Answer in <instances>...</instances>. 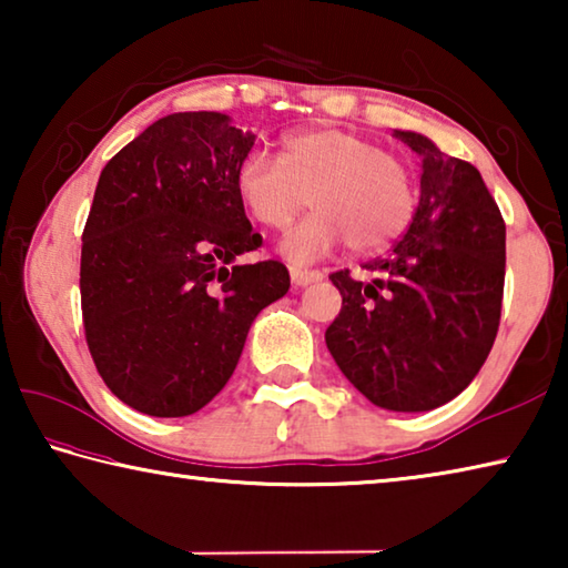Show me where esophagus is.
<instances>
[{
	"label": "esophagus",
	"mask_w": 568,
	"mask_h": 568,
	"mask_svg": "<svg viewBox=\"0 0 568 568\" xmlns=\"http://www.w3.org/2000/svg\"><path fill=\"white\" fill-rule=\"evenodd\" d=\"M291 277L295 285H307V283L321 281L323 273L321 271H303V267H291Z\"/></svg>",
	"instance_id": "esophagus-1"
}]
</instances>
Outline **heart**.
I'll list each match as a JSON object with an SVG mask.
<instances>
[{
  "mask_svg": "<svg viewBox=\"0 0 568 568\" xmlns=\"http://www.w3.org/2000/svg\"><path fill=\"white\" fill-rule=\"evenodd\" d=\"M235 190L257 225L283 230L307 203L315 213L283 240L293 263H313L348 240L355 253L388 245L413 215L410 172L363 134L307 130L283 140L275 158L247 155Z\"/></svg>",
  "mask_w": 568,
  "mask_h": 568,
  "instance_id": "1",
  "label": "heart"
}]
</instances>
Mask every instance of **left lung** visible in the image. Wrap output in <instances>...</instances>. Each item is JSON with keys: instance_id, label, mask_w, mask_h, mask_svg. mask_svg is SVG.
Listing matches in <instances>:
<instances>
[{"instance_id": "left-lung-1", "label": "left lung", "mask_w": 568, "mask_h": 568, "mask_svg": "<svg viewBox=\"0 0 568 568\" xmlns=\"http://www.w3.org/2000/svg\"><path fill=\"white\" fill-rule=\"evenodd\" d=\"M398 138L423 160L420 200L386 257L331 273L343 307L328 351L365 398L430 410L456 398L486 363L501 323L506 223L480 172L416 132Z\"/></svg>"}]
</instances>
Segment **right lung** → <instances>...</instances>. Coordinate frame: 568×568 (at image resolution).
Returning <instances> with one entry per match:
<instances>
[{
    "label": "right lung",
    "instance_id": "right-lung-1",
    "mask_svg": "<svg viewBox=\"0 0 568 568\" xmlns=\"http://www.w3.org/2000/svg\"><path fill=\"white\" fill-rule=\"evenodd\" d=\"M253 134L220 112L168 114L104 165L82 230L84 338L130 408L180 418L233 376L255 315L291 287L263 245L235 172Z\"/></svg>",
    "mask_w": 568,
    "mask_h": 568
}]
</instances>
